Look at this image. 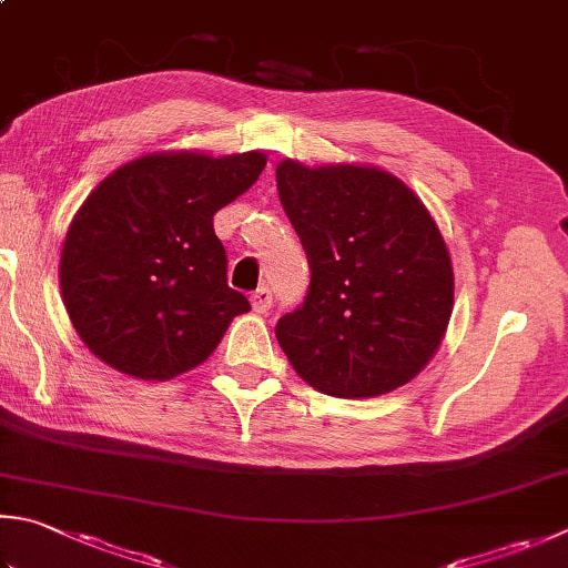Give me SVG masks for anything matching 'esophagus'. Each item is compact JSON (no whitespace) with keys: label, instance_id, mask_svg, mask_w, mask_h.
<instances>
[{"label":"esophagus","instance_id":"1","mask_svg":"<svg viewBox=\"0 0 568 568\" xmlns=\"http://www.w3.org/2000/svg\"><path fill=\"white\" fill-rule=\"evenodd\" d=\"M250 298H252V308L256 314H266L272 308V292L266 286L256 288V292Z\"/></svg>","mask_w":568,"mask_h":568}]
</instances>
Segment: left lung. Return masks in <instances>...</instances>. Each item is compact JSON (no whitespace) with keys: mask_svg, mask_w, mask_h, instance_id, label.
Here are the masks:
<instances>
[{"mask_svg":"<svg viewBox=\"0 0 568 568\" xmlns=\"http://www.w3.org/2000/svg\"><path fill=\"white\" fill-rule=\"evenodd\" d=\"M276 187L312 272L274 328L294 371L338 398L408 383L453 314V264L430 212L376 168L284 160Z\"/></svg>","mask_w":568,"mask_h":568,"instance_id":"1","label":"left lung"}]
</instances>
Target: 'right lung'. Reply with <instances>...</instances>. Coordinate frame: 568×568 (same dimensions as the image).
Returning <instances> with one entry per match:
<instances>
[{
	"label": "right lung",
	"instance_id": "right-lung-1",
	"mask_svg": "<svg viewBox=\"0 0 568 568\" xmlns=\"http://www.w3.org/2000/svg\"><path fill=\"white\" fill-rule=\"evenodd\" d=\"M264 153H160L118 168L73 217L61 294L73 328L103 363L143 381L200 366L250 312L227 284L212 217L247 192Z\"/></svg>",
	"mask_w": 568,
	"mask_h": 568
}]
</instances>
